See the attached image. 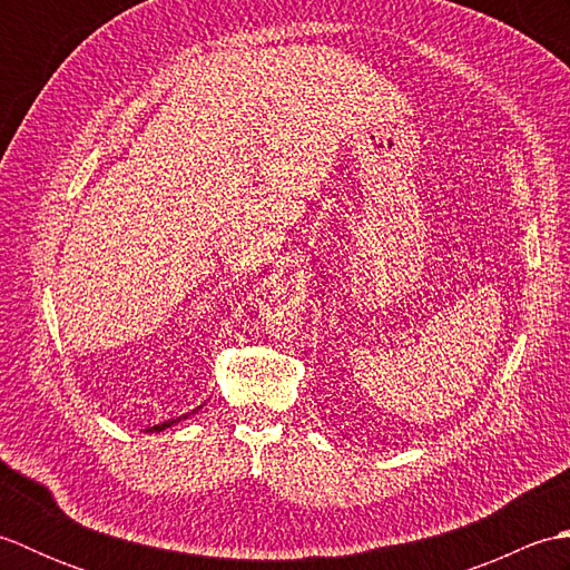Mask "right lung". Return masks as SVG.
Returning <instances> with one entry per match:
<instances>
[{
	"label": "right lung",
	"mask_w": 570,
	"mask_h": 570,
	"mask_svg": "<svg viewBox=\"0 0 570 570\" xmlns=\"http://www.w3.org/2000/svg\"><path fill=\"white\" fill-rule=\"evenodd\" d=\"M203 409V404L200 406H196L193 411H188V414H184V416H176V419H168V421H164V423H154V426H149L147 429V433H161V431H166V429H171V426H176V423H180L184 419H188L190 414H198V411Z\"/></svg>",
	"instance_id": "right-lung-1"
}]
</instances>
